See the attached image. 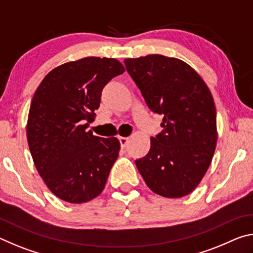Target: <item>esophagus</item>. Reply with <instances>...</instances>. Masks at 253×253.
<instances>
[{
  "label": "esophagus",
  "instance_id": "34e87169",
  "mask_svg": "<svg viewBox=\"0 0 253 253\" xmlns=\"http://www.w3.org/2000/svg\"><path fill=\"white\" fill-rule=\"evenodd\" d=\"M119 143H121L122 148H125L128 145V138L127 137H119Z\"/></svg>",
  "mask_w": 253,
  "mask_h": 253
}]
</instances>
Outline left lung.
<instances>
[{"label":"left lung","instance_id":"left-lung-1","mask_svg":"<svg viewBox=\"0 0 253 253\" xmlns=\"http://www.w3.org/2000/svg\"><path fill=\"white\" fill-rule=\"evenodd\" d=\"M124 62L148 108L164 116L147 155L135 161L137 169L154 193L170 199L190 194L207 173L217 139L208 85L176 58L149 54Z\"/></svg>","mask_w":253,"mask_h":253}]
</instances>
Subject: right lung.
Masks as SVG:
<instances>
[{
    "label": "right lung",
    "mask_w": 253,
    "mask_h": 253,
    "mask_svg": "<svg viewBox=\"0 0 253 253\" xmlns=\"http://www.w3.org/2000/svg\"><path fill=\"white\" fill-rule=\"evenodd\" d=\"M125 68L113 58L88 57L54 68L30 107L27 137L34 165L49 190L66 202L99 195L121 144L85 130L95 121L101 91Z\"/></svg>",
    "instance_id": "add662e5"
}]
</instances>
